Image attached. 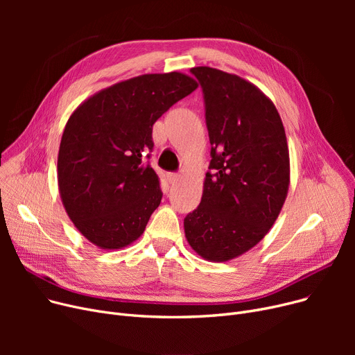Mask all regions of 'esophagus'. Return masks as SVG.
I'll list each match as a JSON object with an SVG mask.
<instances>
[{
    "label": "esophagus",
    "mask_w": 355,
    "mask_h": 355,
    "mask_svg": "<svg viewBox=\"0 0 355 355\" xmlns=\"http://www.w3.org/2000/svg\"><path fill=\"white\" fill-rule=\"evenodd\" d=\"M166 178H168V181H170V184H175L180 180V174H177V173H168Z\"/></svg>",
    "instance_id": "34e87169"
}]
</instances>
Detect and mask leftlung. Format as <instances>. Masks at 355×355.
Here are the masks:
<instances>
[{"label":"left lung","instance_id":"8db88e82","mask_svg":"<svg viewBox=\"0 0 355 355\" xmlns=\"http://www.w3.org/2000/svg\"><path fill=\"white\" fill-rule=\"evenodd\" d=\"M206 103L211 173L200 206L184 218L191 249L227 262L254 248L275 225L291 181L285 128L253 83L209 66L193 67Z\"/></svg>","mask_w":355,"mask_h":355}]
</instances>
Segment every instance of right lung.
Wrapping results in <instances>:
<instances>
[{
  "label": "right lung",
  "instance_id": "add662e5",
  "mask_svg": "<svg viewBox=\"0 0 355 355\" xmlns=\"http://www.w3.org/2000/svg\"><path fill=\"white\" fill-rule=\"evenodd\" d=\"M198 83L151 73L99 90L70 115L59 148V193L69 218L95 246L132 245L159 206V180L144 157L153 125Z\"/></svg>",
  "mask_w": 355,
  "mask_h": 355
}]
</instances>
